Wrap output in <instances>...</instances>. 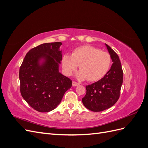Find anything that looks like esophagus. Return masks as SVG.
I'll use <instances>...</instances> for the list:
<instances>
[{
  "mask_svg": "<svg viewBox=\"0 0 148 148\" xmlns=\"http://www.w3.org/2000/svg\"><path fill=\"white\" fill-rule=\"evenodd\" d=\"M79 84L78 83H77V82H72V85L73 86H78Z\"/></svg>",
  "mask_w": 148,
  "mask_h": 148,
  "instance_id": "esophagus-1",
  "label": "esophagus"
}]
</instances>
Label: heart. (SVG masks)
<instances>
[{"mask_svg":"<svg viewBox=\"0 0 148 148\" xmlns=\"http://www.w3.org/2000/svg\"><path fill=\"white\" fill-rule=\"evenodd\" d=\"M112 63L110 53L90 45H84L73 49L71 56L65 54L62 60V68L67 76H70L79 65L77 78L97 82L108 73Z\"/></svg>","mask_w":148,"mask_h":148,"instance_id":"1","label":"heart"}]
</instances>
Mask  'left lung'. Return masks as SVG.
Masks as SVG:
<instances>
[{
  "instance_id": "1",
  "label": "left lung",
  "mask_w": 148,
  "mask_h": 148,
  "mask_svg": "<svg viewBox=\"0 0 148 148\" xmlns=\"http://www.w3.org/2000/svg\"><path fill=\"white\" fill-rule=\"evenodd\" d=\"M113 64L108 73L99 81L86 86V95L82 99L84 106L93 112L110 108L117 102L123 83V70L119 56L106 44Z\"/></svg>"
}]
</instances>
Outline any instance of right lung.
I'll return each mask as SVG.
<instances>
[{
	"instance_id": "obj_1",
	"label": "right lung",
	"mask_w": 148,
	"mask_h": 148,
	"mask_svg": "<svg viewBox=\"0 0 148 148\" xmlns=\"http://www.w3.org/2000/svg\"><path fill=\"white\" fill-rule=\"evenodd\" d=\"M62 42L44 43L30 49L19 70L21 96L34 110L48 112L56 108L72 81L59 72L62 60L59 47ZM41 58L46 59L41 66Z\"/></svg>"
}]
</instances>
